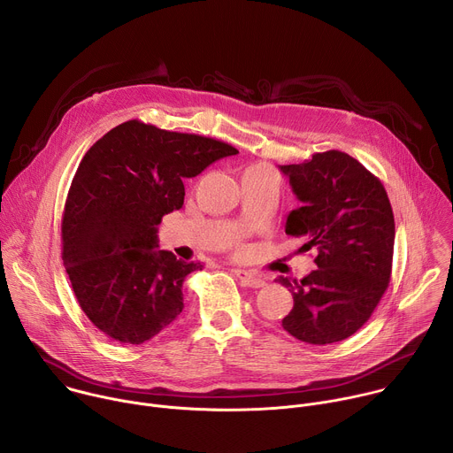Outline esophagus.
Listing matches in <instances>:
<instances>
[{
    "label": "esophagus",
    "instance_id": "34e87169",
    "mask_svg": "<svg viewBox=\"0 0 453 453\" xmlns=\"http://www.w3.org/2000/svg\"><path fill=\"white\" fill-rule=\"evenodd\" d=\"M233 273H234V276L240 280L242 287L260 288V287H264V285H265V281H264V280H260V278H257V276H254V274H252V273H249V271H243V269H234Z\"/></svg>",
    "mask_w": 453,
    "mask_h": 453
}]
</instances>
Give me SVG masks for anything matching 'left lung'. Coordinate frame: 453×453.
I'll use <instances>...</instances> for the list:
<instances>
[{
    "instance_id": "left-lung-1",
    "label": "left lung",
    "mask_w": 453,
    "mask_h": 453,
    "mask_svg": "<svg viewBox=\"0 0 453 453\" xmlns=\"http://www.w3.org/2000/svg\"><path fill=\"white\" fill-rule=\"evenodd\" d=\"M280 170L301 203L288 213L285 233L304 240L299 250H317V269L301 281L278 278L294 297L283 328L315 346L344 341L365 325L391 280L389 197L380 179L346 152L313 154Z\"/></svg>"
}]
</instances>
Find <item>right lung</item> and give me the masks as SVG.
<instances>
[{"label":"right lung","instance_id":"obj_1","mask_svg":"<svg viewBox=\"0 0 453 453\" xmlns=\"http://www.w3.org/2000/svg\"><path fill=\"white\" fill-rule=\"evenodd\" d=\"M238 150L138 119L102 136L81 161L62 215V260L93 325L143 344L182 311V281L201 264L159 250L161 219L184 204V179Z\"/></svg>","mask_w":453,"mask_h":453}]
</instances>
